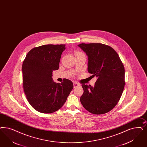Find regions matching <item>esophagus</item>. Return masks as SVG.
I'll return each mask as SVG.
<instances>
[{
    "label": "esophagus",
    "mask_w": 147,
    "mask_h": 147,
    "mask_svg": "<svg viewBox=\"0 0 147 147\" xmlns=\"http://www.w3.org/2000/svg\"><path fill=\"white\" fill-rule=\"evenodd\" d=\"M73 86H74V88H76V87H78V86H80V84H78V82H74L73 83Z\"/></svg>",
    "instance_id": "obj_1"
}]
</instances>
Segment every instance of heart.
Wrapping results in <instances>:
<instances>
[{
  "mask_svg": "<svg viewBox=\"0 0 147 147\" xmlns=\"http://www.w3.org/2000/svg\"><path fill=\"white\" fill-rule=\"evenodd\" d=\"M78 53H79V52H76V54H78Z\"/></svg>",
  "mask_w": 147,
  "mask_h": 147,
  "instance_id": "1",
  "label": "heart"
}]
</instances>
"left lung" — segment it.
Returning <instances> with one entry per match:
<instances>
[{
    "instance_id": "8db88e82",
    "label": "left lung",
    "mask_w": 147,
    "mask_h": 147,
    "mask_svg": "<svg viewBox=\"0 0 147 147\" xmlns=\"http://www.w3.org/2000/svg\"><path fill=\"white\" fill-rule=\"evenodd\" d=\"M88 56V73L97 77L93 87L82 84L80 101L88 111L95 115L111 111L121 97L125 85V69L112 48L101 43L78 45Z\"/></svg>"
}]
</instances>
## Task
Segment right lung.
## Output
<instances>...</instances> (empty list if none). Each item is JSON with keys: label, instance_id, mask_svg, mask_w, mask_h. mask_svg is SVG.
Listing matches in <instances>:
<instances>
[{"label": "right lung", "instance_id": "add662e5", "mask_svg": "<svg viewBox=\"0 0 147 147\" xmlns=\"http://www.w3.org/2000/svg\"><path fill=\"white\" fill-rule=\"evenodd\" d=\"M65 45H47L32 49L22 65L23 85L31 107L43 113L57 111L65 103L73 88V82L64 79L53 81V71L57 70Z\"/></svg>", "mask_w": 147, "mask_h": 147}]
</instances>
